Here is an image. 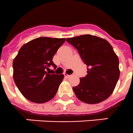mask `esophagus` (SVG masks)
<instances>
[{"mask_svg":"<svg viewBox=\"0 0 133 133\" xmlns=\"http://www.w3.org/2000/svg\"><path fill=\"white\" fill-rule=\"evenodd\" d=\"M64 76H65V77H70L71 75H68L67 73H64Z\"/></svg>","mask_w":133,"mask_h":133,"instance_id":"1","label":"esophagus"}]
</instances>
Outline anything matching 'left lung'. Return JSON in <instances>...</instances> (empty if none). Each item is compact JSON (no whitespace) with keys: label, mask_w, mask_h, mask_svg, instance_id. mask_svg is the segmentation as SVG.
<instances>
[{"label":"left lung","mask_w":133,"mask_h":133,"mask_svg":"<svg viewBox=\"0 0 133 133\" xmlns=\"http://www.w3.org/2000/svg\"><path fill=\"white\" fill-rule=\"evenodd\" d=\"M80 55L89 69L85 77L73 90L79 100L98 104L112 93L119 77V59L107 40L93 35L66 39Z\"/></svg>","instance_id":"left-lung-1"}]
</instances>
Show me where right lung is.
Here are the masks:
<instances>
[{
    "mask_svg": "<svg viewBox=\"0 0 133 133\" xmlns=\"http://www.w3.org/2000/svg\"><path fill=\"white\" fill-rule=\"evenodd\" d=\"M65 38L40 37L24 44L13 61V77L22 95L28 100L42 104L56 95L64 75L46 71L56 65L53 57Z\"/></svg>",
    "mask_w": 133,
    "mask_h": 133,
    "instance_id": "obj_1",
    "label": "right lung"
}]
</instances>
